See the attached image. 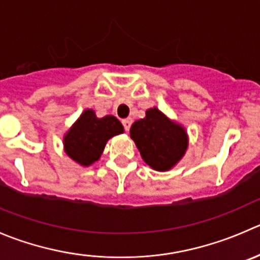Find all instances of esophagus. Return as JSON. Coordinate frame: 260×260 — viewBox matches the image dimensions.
I'll use <instances>...</instances> for the list:
<instances>
[{
  "mask_svg": "<svg viewBox=\"0 0 260 260\" xmlns=\"http://www.w3.org/2000/svg\"><path fill=\"white\" fill-rule=\"evenodd\" d=\"M132 118H127V119H123L122 120V123H123V125H124V129H125V132H128V131H129V128H131V125H132Z\"/></svg>",
  "mask_w": 260,
  "mask_h": 260,
  "instance_id": "obj_1",
  "label": "esophagus"
}]
</instances>
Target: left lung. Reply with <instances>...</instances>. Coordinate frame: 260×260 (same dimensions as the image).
<instances>
[{"label":"left lung","mask_w":260,"mask_h":260,"mask_svg":"<svg viewBox=\"0 0 260 260\" xmlns=\"http://www.w3.org/2000/svg\"><path fill=\"white\" fill-rule=\"evenodd\" d=\"M129 133L143 161L153 170H170L188 148L184 127L169 119L157 108H151L143 119L136 120Z\"/></svg>","instance_id":"1"}]
</instances>
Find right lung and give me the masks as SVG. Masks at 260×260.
<instances>
[{
	"instance_id": "1",
	"label": "right lung",
	"mask_w": 260,
	"mask_h": 260,
	"mask_svg": "<svg viewBox=\"0 0 260 260\" xmlns=\"http://www.w3.org/2000/svg\"><path fill=\"white\" fill-rule=\"evenodd\" d=\"M124 132L122 123L113 115L98 118L92 109H86L63 138L67 155L82 166L98 161L108 140Z\"/></svg>"
}]
</instances>
